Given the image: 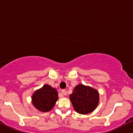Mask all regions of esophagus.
Here are the masks:
<instances>
[{"label": "esophagus", "mask_w": 133, "mask_h": 133, "mask_svg": "<svg viewBox=\"0 0 133 133\" xmlns=\"http://www.w3.org/2000/svg\"><path fill=\"white\" fill-rule=\"evenodd\" d=\"M61 92H62V94H64V95H65V96H66V95H67V91H66V90H65V89H62Z\"/></svg>", "instance_id": "1"}]
</instances>
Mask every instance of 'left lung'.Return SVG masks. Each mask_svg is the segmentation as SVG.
Instances as JSON below:
<instances>
[{"mask_svg": "<svg viewBox=\"0 0 133 133\" xmlns=\"http://www.w3.org/2000/svg\"><path fill=\"white\" fill-rule=\"evenodd\" d=\"M69 98L75 111L81 114L92 112L99 101L98 91L83 84L76 86L70 94Z\"/></svg>", "mask_w": 133, "mask_h": 133, "instance_id": "8db88e82", "label": "left lung"}]
</instances>
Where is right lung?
<instances>
[{
  "instance_id": "obj_1",
  "label": "right lung",
  "mask_w": 133,
  "mask_h": 133,
  "mask_svg": "<svg viewBox=\"0 0 133 133\" xmlns=\"http://www.w3.org/2000/svg\"><path fill=\"white\" fill-rule=\"evenodd\" d=\"M57 99V90L47 84H45L42 88L35 91L32 96L34 106L42 112L51 111Z\"/></svg>"
}]
</instances>
